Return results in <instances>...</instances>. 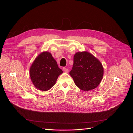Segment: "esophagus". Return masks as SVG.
Returning <instances> with one entry per match:
<instances>
[{"label": "esophagus", "mask_w": 133, "mask_h": 133, "mask_svg": "<svg viewBox=\"0 0 133 133\" xmlns=\"http://www.w3.org/2000/svg\"><path fill=\"white\" fill-rule=\"evenodd\" d=\"M63 70L64 72H65V73H68V71H69V70H68V69H67V68H66L65 67L63 68Z\"/></svg>", "instance_id": "esophagus-1"}]
</instances>
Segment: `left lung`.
<instances>
[{
    "instance_id": "obj_1",
    "label": "left lung",
    "mask_w": 133,
    "mask_h": 133,
    "mask_svg": "<svg viewBox=\"0 0 133 133\" xmlns=\"http://www.w3.org/2000/svg\"><path fill=\"white\" fill-rule=\"evenodd\" d=\"M104 74L99 60L87 51L78 52L74 57V63L69 74L75 85L84 91L95 89L101 82Z\"/></svg>"
}]
</instances>
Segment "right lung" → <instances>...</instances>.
<instances>
[{"label":"right lung","mask_w":133,"mask_h":133,"mask_svg":"<svg viewBox=\"0 0 133 133\" xmlns=\"http://www.w3.org/2000/svg\"><path fill=\"white\" fill-rule=\"evenodd\" d=\"M63 71L51 54L44 51L36 58L30 68V76L34 85L42 91L49 90Z\"/></svg>","instance_id":"1"}]
</instances>
